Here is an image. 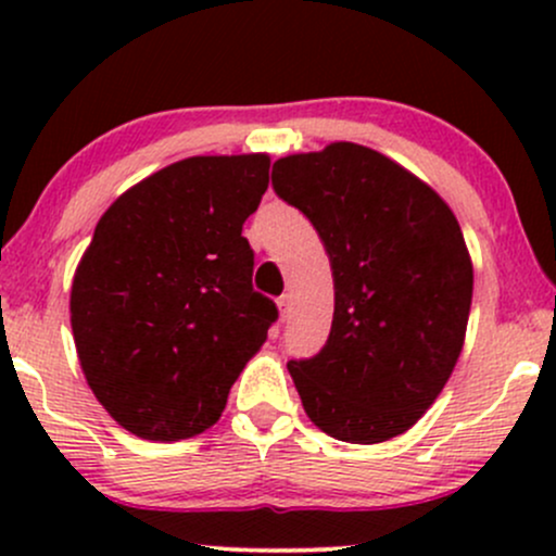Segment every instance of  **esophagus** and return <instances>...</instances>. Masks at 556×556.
<instances>
[{
  "label": "esophagus",
  "mask_w": 556,
  "mask_h": 556,
  "mask_svg": "<svg viewBox=\"0 0 556 556\" xmlns=\"http://www.w3.org/2000/svg\"><path fill=\"white\" fill-rule=\"evenodd\" d=\"M277 308H279V316H287V311H290V295H282L277 298Z\"/></svg>",
  "instance_id": "esophagus-1"
}]
</instances>
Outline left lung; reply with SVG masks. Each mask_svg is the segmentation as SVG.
<instances>
[{
	"label": "left lung",
	"mask_w": 556,
	"mask_h": 556,
	"mask_svg": "<svg viewBox=\"0 0 556 556\" xmlns=\"http://www.w3.org/2000/svg\"><path fill=\"white\" fill-rule=\"evenodd\" d=\"M271 185L316 227L334 277L327 344L287 363L305 413L340 442L400 437L465 342L473 264L455 214L397 162L344 140L274 162Z\"/></svg>",
	"instance_id": "1"
}]
</instances>
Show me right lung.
Listing matches in <instances>:
<instances>
[{"mask_svg":"<svg viewBox=\"0 0 556 556\" xmlns=\"http://www.w3.org/2000/svg\"><path fill=\"white\" fill-rule=\"evenodd\" d=\"M269 156H190L106 208L75 269L70 324L96 400L151 442L219 420L266 342L277 305L253 290L242 225L269 188Z\"/></svg>","mask_w":556,"mask_h":556,"instance_id":"obj_1","label":"right lung"}]
</instances>
